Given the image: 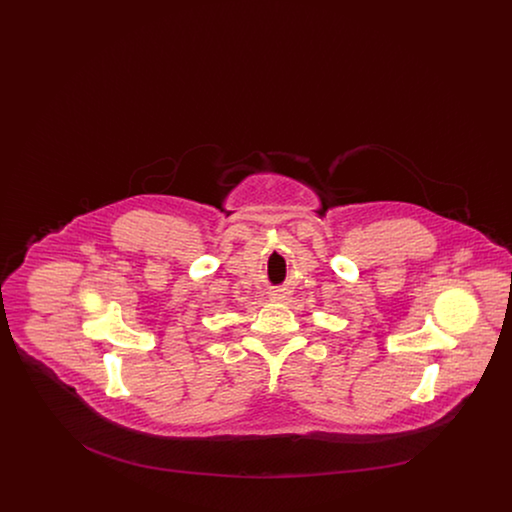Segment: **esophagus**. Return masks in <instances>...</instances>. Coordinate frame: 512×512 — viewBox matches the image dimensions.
I'll return each instance as SVG.
<instances>
[{
  "label": "esophagus",
  "instance_id": "1",
  "mask_svg": "<svg viewBox=\"0 0 512 512\" xmlns=\"http://www.w3.org/2000/svg\"><path fill=\"white\" fill-rule=\"evenodd\" d=\"M272 295H274V299L284 301V299H288V295H290V293L286 292V290H276Z\"/></svg>",
  "mask_w": 512,
  "mask_h": 512
}]
</instances>
